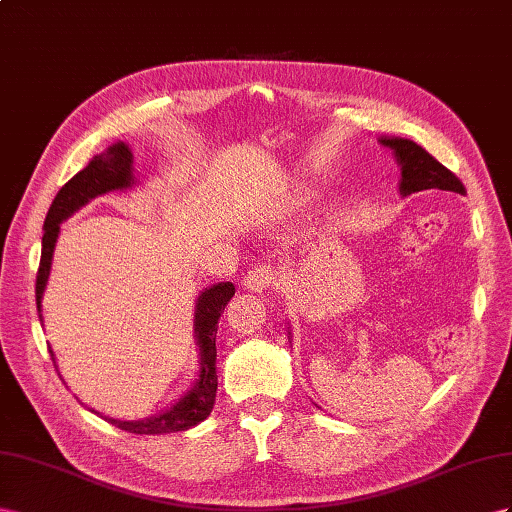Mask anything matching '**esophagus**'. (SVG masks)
<instances>
[{
  "instance_id": "34e87169",
  "label": "esophagus",
  "mask_w": 512,
  "mask_h": 512,
  "mask_svg": "<svg viewBox=\"0 0 512 512\" xmlns=\"http://www.w3.org/2000/svg\"><path fill=\"white\" fill-rule=\"evenodd\" d=\"M276 283H279V272H276L274 266H266V264L251 268L244 276V285L253 291L272 289Z\"/></svg>"
}]
</instances>
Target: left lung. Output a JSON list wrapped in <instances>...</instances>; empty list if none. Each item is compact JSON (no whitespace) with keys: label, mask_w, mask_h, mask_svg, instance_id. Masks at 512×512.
I'll use <instances>...</instances> for the list:
<instances>
[{"label":"left lung","mask_w":512,"mask_h":512,"mask_svg":"<svg viewBox=\"0 0 512 512\" xmlns=\"http://www.w3.org/2000/svg\"><path fill=\"white\" fill-rule=\"evenodd\" d=\"M384 145L394 150L401 165V195H412L437 188L465 195V186L455 173L446 169L440 160H435L425 148L410 139H382Z\"/></svg>","instance_id":"left-lung-1"}]
</instances>
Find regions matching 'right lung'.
I'll list each match as a JSON object with an SVG mask.
<instances>
[{
	"label": "right lung",
	"mask_w": 512,
	"mask_h": 512,
	"mask_svg": "<svg viewBox=\"0 0 512 512\" xmlns=\"http://www.w3.org/2000/svg\"><path fill=\"white\" fill-rule=\"evenodd\" d=\"M130 165H133V154L124 143H115L105 154L94 156L83 171H79L75 178H70L60 193L55 195L51 208L47 212L45 221V236H42V253H40V266L36 274V304L40 311L42 291H45L49 270H51V257L57 233H60V223L66 216H70L87 201L109 193V191H122L130 184H135L133 173H130ZM236 294V287L231 283H218L210 289L203 291L197 300L195 309V334L201 349V375L195 388L186 394V397L175 403L171 410L165 414L154 416L150 420H137V422H124V420H109L122 431L135 433V435H165V433H178L186 431L201 420H206L212 412L216 401V328L218 319H221L227 302ZM53 358V349H49Z\"/></svg>",
	"instance_id": "obj_1"
}]
</instances>
